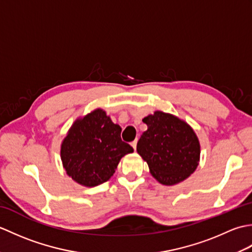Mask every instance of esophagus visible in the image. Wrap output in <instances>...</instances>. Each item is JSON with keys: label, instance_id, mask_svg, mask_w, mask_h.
<instances>
[{"label": "esophagus", "instance_id": "34e87169", "mask_svg": "<svg viewBox=\"0 0 252 252\" xmlns=\"http://www.w3.org/2000/svg\"><path fill=\"white\" fill-rule=\"evenodd\" d=\"M136 144H137V141H136V140H135L134 142H132V143H131V146H132V148H133V149H134V151L136 149Z\"/></svg>", "mask_w": 252, "mask_h": 252}]
</instances>
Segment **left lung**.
I'll use <instances>...</instances> for the list:
<instances>
[{
	"label": "left lung",
	"instance_id": "obj_1",
	"mask_svg": "<svg viewBox=\"0 0 252 252\" xmlns=\"http://www.w3.org/2000/svg\"><path fill=\"white\" fill-rule=\"evenodd\" d=\"M147 130L137 142V154L162 185H175L195 172L200 143L192 127L172 114L156 110L143 119Z\"/></svg>",
	"mask_w": 252,
	"mask_h": 252
}]
</instances>
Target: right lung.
Masks as SVG:
<instances>
[{"instance_id":"obj_1","label":"right lung","mask_w":252,"mask_h":252,"mask_svg":"<svg viewBox=\"0 0 252 252\" xmlns=\"http://www.w3.org/2000/svg\"><path fill=\"white\" fill-rule=\"evenodd\" d=\"M121 127L106 111L96 108L72 123L61 145V159L68 176L85 187L108 181L122 157L133 148L121 141Z\"/></svg>"}]
</instances>
